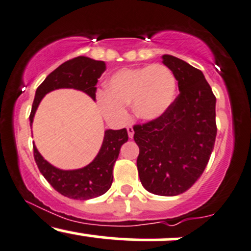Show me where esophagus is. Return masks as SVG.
Masks as SVG:
<instances>
[{
	"instance_id": "1",
	"label": "esophagus",
	"mask_w": 251,
	"mask_h": 251,
	"mask_svg": "<svg viewBox=\"0 0 251 251\" xmlns=\"http://www.w3.org/2000/svg\"><path fill=\"white\" fill-rule=\"evenodd\" d=\"M126 131H128L129 137H130V138L134 137V129H132V126H126Z\"/></svg>"
}]
</instances>
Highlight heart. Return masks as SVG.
<instances>
[{"mask_svg":"<svg viewBox=\"0 0 251 251\" xmlns=\"http://www.w3.org/2000/svg\"><path fill=\"white\" fill-rule=\"evenodd\" d=\"M176 87L175 75L163 64L126 68L109 78L104 94L99 95V105L103 116L113 122H123L130 104L137 119L155 120L172 105Z\"/></svg>","mask_w":251,"mask_h":251,"instance_id":"b5f03b06","label":"heart"}]
</instances>
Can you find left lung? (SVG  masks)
I'll list each match as a JSON object with an SVG mask.
<instances>
[{"mask_svg":"<svg viewBox=\"0 0 251 251\" xmlns=\"http://www.w3.org/2000/svg\"><path fill=\"white\" fill-rule=\"evenodd\" d=\"M162 57L179 94L160 117L134 126V140L143 187L155 195L176 196L201 177L213 152L216 97L201 70L175 56Z\"/></svg>","mask_w":251,"mask_h":251,"instance_id":"8db88e82","label":"left lung"}]
</instances>
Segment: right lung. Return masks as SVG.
<instances>
[{
	"instance_id": "add662e5",
	"label": "right lung",
	"mask_w": 251,
	"mask_h": 251,
	"mask_svg": "<svg viewBox=\"0 0 251 251\" xmlns=\"http://www.w3.org/2000/svg\"><path fill=\"white\" fill-rule=\"evenodd\" d=\"M104 70V62L91 60L84 56L72 58L56 68L38 85L29 116L30 126L41 100L49 91L58 88H74L84 91L95 100L96 84ZM126 141L128 132L126 128L121 130L109 129L104 132L102 147L95 160L87 167L77 170L57 169L44 160L35 144L32 148L38 169L56 191L69 199L89 200L103 195L111 187L114 164L119 157L121 147Z\"/></svg>"
}]
</instances>
